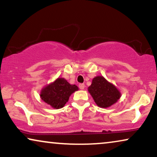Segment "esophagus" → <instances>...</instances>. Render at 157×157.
Instances as JSON below:
<instances>
[{"mask_svg":"<svg viewBox=\"0 0 157 157\" xmlns=\"http://www.w3.org/2000/svg\"><path fill=\"white\" fill-rule=\"evenodd\" d=\"M85 84H79V89L80 90H84V88H85Z\"/></svg>","mask_w":157,"mask_h":157,"instance_id":"obj_1","label":"esophagus"}]
</instances>
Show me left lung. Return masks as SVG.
Instances as JSON below:
<instances>
[{
  "label": "left lung",
  "mask_w": 157,
  "mask_h": 157,
  "mask_svg": "<svg viewBox=\"0 0 157 157\" xmlns=\"http://www.w3.org/2000/svg\"><path fill=\"white\" fill-rule=\"evenodd\" d=\"M96 105L101 108H107L115 104L121 98V92L115 85L108 82L103 76H97L88 87Z\"/></svg>",
  "instance_id": "left-lung-1"
}]
</instances>
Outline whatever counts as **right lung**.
I'll return each instance as SVG.
<instances>
[{
    "instance_id": "right-lung-1",
    "label": "right lung",
    "mask_w": 157,
    "mask_h": 157,
    "mask_svg": "<svg viewBox=\"0 0 157 157\" xmlns=\"http://www.w3.org/2000/svg\"><path fill=\"white\" fill-rule=\"evenodd\" d=\"M78 90L77 85H70L65 78H58L41 90L40 97L45 103L57 109L63 108L70 95Z\"/></svg>"
}]
</instances>
